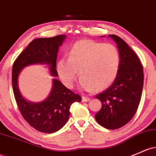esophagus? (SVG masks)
Wrapping results in <instances>:
<instances>
[{
    "mask_svg": "<svg viewBox=\"0 0 156 156\" xmlns=\"http://www.w3.org/2000/svg\"><path fill=\"white\" fill-rule=\"evenodd\" d=\"M90 100V98L87 97V96H83L82 97V101L83 102H87V101H89Z\"/></svg>",
    "mask_w": 156,
    "mask_h": 156,
    "instance_id": "34e87169",
    "label": "esophagus"
}]
</instances>
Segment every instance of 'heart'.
Instances as JSON below:
<instances>
[{
  "mask_svg": "<svg viewBox=\"0 0 156 156\" xmlns=\"http://www.w3.org/2000/svg\"><path fill=\"white\" fill-rule=\"evenodd\" d=\"M120 53L112 44L83 39L73 44L68 59L59 60L57 71L68 88H72L78 76L81 90L102 91L113 83L119 73Z\"/></svg>",
  "mask_w": 156,
  "mask_h": 156,
  "instance_id": "b5f03b06",
  "label": "heart"
}]
</instances>
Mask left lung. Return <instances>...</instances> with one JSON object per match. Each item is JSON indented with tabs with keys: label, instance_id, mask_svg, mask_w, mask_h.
Returning <instances> with one entry per match:
<instances>
[{
	"label": "left lung",
	"instance_id": "obj_1",
	"mask_svg": "<svg viewBox=\"0 0 156 156\" xmlns=\"http://www.w3.org/2000/svg\"><path fill=\"white\" fill-rule=\"evenodd\" d=\"M109 37L119 49V69L112 84L95 95L101 102V108L95 117L101 126L116 129L127 124L136 114L143 90L144 72L139 58L128 44L115 35Z\"/></svg>",
	"mask_w": 156,
	"mask_h": 156
}]
</instances>
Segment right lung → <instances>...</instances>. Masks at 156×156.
<instances>
[{"label": "right lung", "mask_w": 156, "mask_h": 156, "mask_svg": "<svg viewBox=\"0 0 156 156\" xmlns=\"http://www.w3.org/2000/svg\"><path fill=\"white\" fill-rule=\"evenodd\" d=\"M65 38L66 35H60L35 39L18 55L12 66V81L18 109L26 121L41 133H53L61 129L69 119L70 106L74 102L81 101V98L54 78L52 90L45 100L39 103L28 101L18 88V75L25 66L42 64L49 65L51 75L58 77L56 60L58 48Z\"/></svg>", "instance_id": "right-lung-1"}]
</instances>
